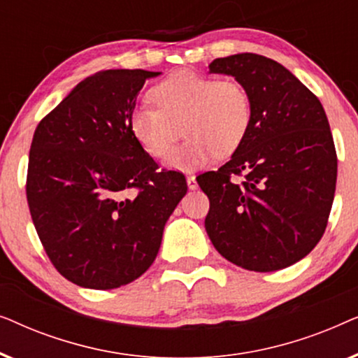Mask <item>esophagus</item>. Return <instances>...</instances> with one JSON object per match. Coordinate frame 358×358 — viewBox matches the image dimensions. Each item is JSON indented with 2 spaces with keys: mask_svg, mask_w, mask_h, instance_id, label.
<instances>
[{
  "mask_svg": "<svg viewBox=\"0 0 358 358\" xmlns=\"http://www.w3.org/2000/svg\"><path fill=\"white\" fill-rule=\"evenodd\" d=\"M187 187H189L190 190H195V189L199 187L197 180H195V176H194V174H189V176H187Z\"/></svg>",
  "mask_w": 358,
  "mask_h": 358,
  "instance_id": "esophagus-1",
  "label": "esophagus"
}]
</instances>
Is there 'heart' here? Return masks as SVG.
<instances>
[{"mask_svg":"<svg viewBox=\"0 0 358 358\" xmlns=\"http://www.w3.org/2000/svg\"><path fill=\"white\" fill-rule=\"evenodd\" d=\"M151 99L156 107L131 110L130 134L150 156L164 159L182 127L187 140L168 161L176 169H195L215 155L234 153L252 124L251 96L236 80L178 71L151 90Z\"/></svg>","mask_w":358,"mask_h":358,"instance_id":"obj_1","label":"heart"}]
</instances>
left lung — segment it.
<instances>
[{"instance_id":"1","label":"left lung","mask_w":358,"mask_h":358,"mask_svg":"<svg viewBox=\"0 0 358 358\" xmlns=\"http://www.w3.org/2000/svg\"><path fill=\"white\" fill-rule=\"evenodd\" d=\"M208 68L246 87L252 124L227 164L197 178L210 200L205 229L229 262L280 271L308 256L327 227L337 179L329 122L320 99L275 60L238 53Z\"/></svg>"}]
</instances>
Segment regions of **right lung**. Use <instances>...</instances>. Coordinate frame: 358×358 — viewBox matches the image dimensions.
<instances>
[{"instance_id":"right-lung-1","label":"right lung","mask_w":358,"mask_h":358,"mask_svg":"<svg viewBox=\"0 0 358 358\" xmlns=\"http://www.w3.org/2000/svg\"><path fill=\"white\" fill-rule=\"evenodd\" d=\"M146 70L87 76L34 131L27 203L48 259L85 288L134 282L155 262L164 224L187 194L130 134Z\"/></svg>"}]
</instances>
